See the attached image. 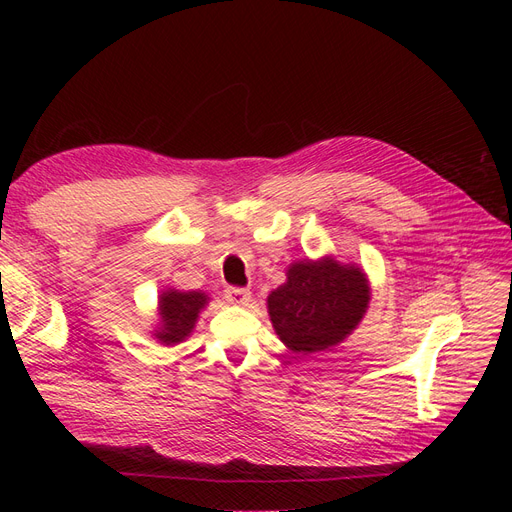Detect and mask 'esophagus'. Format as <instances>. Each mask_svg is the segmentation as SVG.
I'll use <instances>...</instances> for the list:
<instances>
[{"mask_svg":"<svg viewBox=\"0 0 512 512\" xmlns=\"http://www.w3.org/2000/svg\"><path fill=\"white\" fill-rule=\"evenodd\" d=\"M224 294H226V301L232 305H247L252 299V292L247 288H239V286H228L224 290Z\"/></svg>","mask_w":512,"mask_h":512,"instance_id":"esophagus-1","label":"esophagus"}]
</instances>
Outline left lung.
Returning a JSON list of instances; mask_svg holds the SVG:
<instances>
[{"label": "left lung", "mask_w": 512, "mask_h": 512, "mask_svg": "<svg viewBox=\"0 0 512 512\" xmlns=\"http://www.w3.org/2000/svg\"><path fill=\"white\" fill-rule=\"evenodd\" d=\"M369 282L356 265L331 256L292 262L286 282L269 299V318L288 350L297 354L337 346L356 329L369 305Z\"/></svg>", "instance_id": "1"}]
</instances>
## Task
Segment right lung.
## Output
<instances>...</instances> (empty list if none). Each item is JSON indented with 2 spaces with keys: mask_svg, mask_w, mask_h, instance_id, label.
I'll use <instances>...</instances> for the list:
<instances>
[{
  "mask_svg": "<svg viewBox=\"0 0 512 512\" xmlns=\"http://www.w3.org/2000/svg\"><path fill=\"white\" fill-rule=\"evenodd\" d=\"M209 303V297L200 290L181 292L168 288L160 294L158 314L160 324L156 329V339L164 346H175L190 337L194 324L198 320L200 309Z\"/></svg>",
  "mask_w": 512,
  "mask_h": 512,
  "instance_id": "right-lung-1",
  "label": "right lung"
}]
</instances>
